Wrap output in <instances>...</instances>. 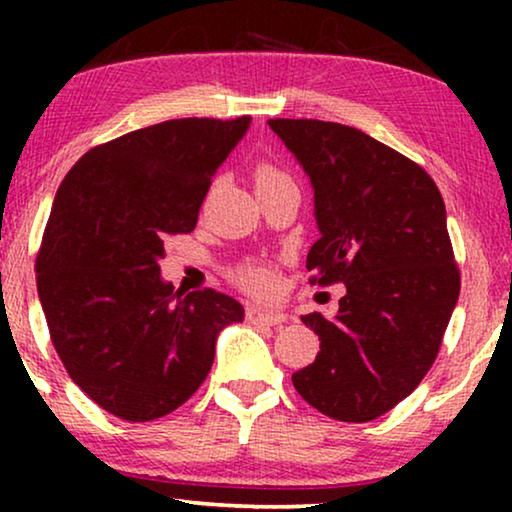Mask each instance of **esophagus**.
<instances>
[{
  "mask_svg": "<svg viewBox=\"0 0 512 512\" xmlns=\"http://www.w3.org/2000/svg\"><path fill=\"white\" fill-rule=\"evenodd\" d=\"M249 319L261 326H282L286 321V314L277 310H251Z\"/></svg>",
  "mask_w": 512,
  "mask_h": 512,
  "instance_id": "esophagus-1",
  "label": "esophagus"
}]
</instances>
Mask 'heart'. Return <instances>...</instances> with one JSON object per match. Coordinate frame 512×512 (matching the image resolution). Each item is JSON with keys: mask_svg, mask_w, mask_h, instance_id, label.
I'll return each instance as SVG.
<instances>
[{"mask_svg": "<svg viewBox=\"0 0 512 512\" xmlns=\"http://www.w3.org/2000/svg\"><path fill=\"white\" fill-rule=\"evenodd\" d=\"M291 177L284 170H279L272 163H258L254 170V184L256 191L270 188L279 184V181H289ZM233 279L249 293H270L277 284L275 268L265 261H244L233 270Z\"/></svg>", "mask_w": 512, "mask_h": 512, "instance_id": "b5f03b06", "label": "heart"}]
</instances>
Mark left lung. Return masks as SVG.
Returning <instances> with one entry per match:
<instances>
[{"mask_svg":"<svg viewBox=\"0 0 512 512\" xmlns=\"http://www.w3.org/2000/svg\"><path fill=\"white\" fill-rule=\"evenodd\" d=\"M314 188L321 237L310 284H345L335 317L305 314L321 352L293 373L312 408L370 422L417 389L436 361L461 275L438 186L415 160L349 125L270 118Z\"/></svg>","mask_w":512,"mask_h":512,"instance_id":"1","label":"left lung"}]
</instances>
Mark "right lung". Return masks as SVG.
<instances>
[{
  "instance_id": "1",
  "label": "right lung",
  "mask_w": 512,
  "mask_h": 512,
  "mask_svg": "<svg viewBox=\"0 0 512 512\" xmlns=\"http://www.w3.org/2000/svg\"><path fill=\"white\" fill-rule=\"evenodd\" d=\"M251 116L174 118L95 146L55 193L37 254V291L62 366L125 422H151L191 398L216 335L244 319L214 289L160 279L165 240L191 233L219 165Z\"/></svg>"
}]
</instances>
